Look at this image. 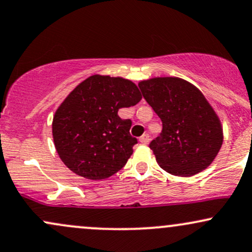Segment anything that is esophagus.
Masks as SVG:
<instances>
[{
  "instance_id": "obj_1",
  "label": "esophagus",
  "mask_w": 252,
  "mask_h": 252,
  "mask_svg": "<svg viewBox=\"0 0 252 252\" xmlns=\"http://www.w3.org/2000/svg\"><path fill=\"white\" fill-rule=\"evenodd\" d=\"M149 141H150V137H149L148 134H144L140 137V142L142 144H148Z\"/></svg>"
}]
</instances>
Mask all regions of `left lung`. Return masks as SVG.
Here are the masks:
<instances>
[{"mask_svg":"<svg viewBox=\"0 0 252 252\" xmlns=\"http://www.w3.org/2000/svg\"><path fill=\"white\" fill-rule=\"evenodd\" d=\"M143 98L162 121V131L149 148L169 174L192 176L206 169L222 144L218 116L194 85L176 77L138 84Z\"/></svg>","mask_w":252,"mask_h":252,"instance_id":"left-lung-1","label":"left lung"}]
</instances>
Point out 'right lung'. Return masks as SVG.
<instances>
[{
    "label": "right lung",
    "instance_id": "obj_1",
    "mask_svg": "<svg viewBox=\"0 0 252 252\" xmlns=\"http://www.w3.org/2000/svg\"><path fill=\"white\" fill-rule=\"evenodd\" d=\"M142 99L134 83L120 77H89L66 97L52 123L54 146L67 168L90 180H102L122 169L137 140L121 108Z\"/></svg>",
    "mask_w": 252,
    "mask_h": 252
}]
</instances>
